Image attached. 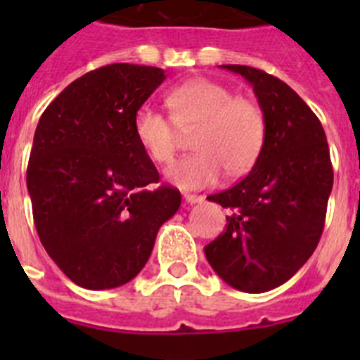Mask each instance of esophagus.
<instances>
[{
  "label": "esophagus",
  "mask_w": 360,
  "mask_h": 360,
  "mask_svg": "<svg viewBox=\"0 0 360 360\" xmlns=\"http://www.w3.org/2000/svg\"><path fill=\"white\" fill-rule=\"evenodd\" d=\"M184 200H186L187 203H200V202H203V196L202 195H191V193H186V195H184Z\"/></svg>",
  "instance_id": "1"
}]
</instances>
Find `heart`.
I'll return each mask as SVG.
<instances>
[{
  "instance_id": "heart-1",
  "label": "heart",
  "mask_w": 360,
  "mask_h": 360,
  "mask_svg": "<svg viewBox=\"0 0 360 360\" xmlns=\"http://www.w3.org/2000/svg\"><path fill=\"white\" fill-rule=\"evenodd\" d=\"M171 117L141 106L133 117V133L144 153L157 164L173 160L182 133H193V155L173 162L165 176L180 189H203L229 176L249 173L265 146L266 120L262 106L234 95L211 79H193L165 97Z\"/></svg>"
}]
</instances>
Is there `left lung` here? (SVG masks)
Instances as JSON below:
<instances>
[{"label":"left lung","instance_id":"8db88e82","mask_svg":"<svg viewBox=\"0 0 360 360\" xmlns=\"http://www.w3.org/2000/svg\"><path fill=\"white\" fill-rule=\"evenodd\" d=\"M221 68L252 84L266 136L252 171L207 196L231 216L203 250L227 285L259 294L288 281L316 250L333 186L332 160L319 119L290 86L252 66Z\"/></svg>","mask_w":360,"mask_h":360}]
</instances>
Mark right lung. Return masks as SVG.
I'll use <instances>...</instances> for the list:
<instances>
[{
	"mask_svg": "<svg viewBox=\"0 0 360 360\" xmlns=\"http://www.w3.org/2000/svg\"><path fill=\"white\" fill-rule=\"evenodd\" d=\"M164 70L115 63L75 79L41 115L27 169L34 224L44 250L90 290L131 281L148 263L182 196L158 184L133 133L135 111Z\"/></svg>",
	"mask_w": 360,
	"mask_h": 360,
	"instance_id": "1",
	"label": "right lung"
}]
</instances>
